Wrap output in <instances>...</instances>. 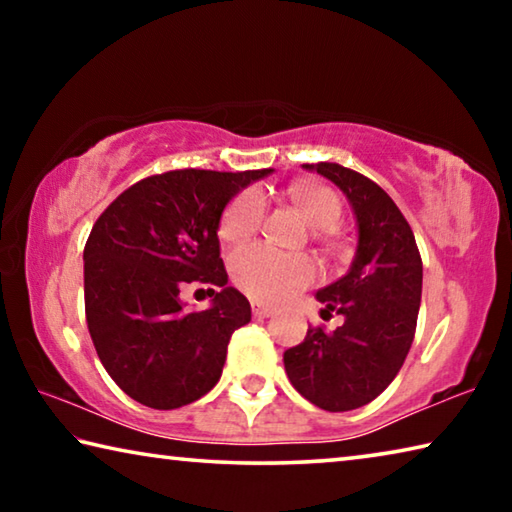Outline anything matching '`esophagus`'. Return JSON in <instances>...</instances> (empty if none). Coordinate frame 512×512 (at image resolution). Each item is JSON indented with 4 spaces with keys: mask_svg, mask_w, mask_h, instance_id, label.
Masks as SVG:
<instances>
[{
    "mask_svg": "<svg viewBox=\"0 0 512 512\" xmlns=\"http://www.w3.org/2000/svg\"><path fill=\"white\" fill-rule=\"evenodd\" d=\"M253 314L257 318H268V316L275 314V309L268 307V305H262V302H253Z\"/></svg>",
    "mask_w": 512,
    "mask_h": 512,
    "instance_id": "esophagus-1",
    "label": "esophagus"
}]
</instances>
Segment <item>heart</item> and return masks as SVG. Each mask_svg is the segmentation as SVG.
<instances>
[{"label": "heart", "instance_id": "b5f03b06", "mask_svg": "<svg viewBox=\"0 0 512 512\" xmlns=\"http://www.w3.org/2000/svg\"><path fill=\"white\" fill-rule=\"evenodd\" d=\"M300 210L318 230H334L343 219V203L336 192L323 185L300 183L291 189ZM266 219V196L262 189L250 187L225 207L221 219V237L230 244L248 241L262 228ZM237 287L250 298L277 302L314 282L316 266L309 257L287 255L266 244L239 248L230 259Z\"/></svg>", "mask_w": 512, "mask_h": 512}]
</instances>
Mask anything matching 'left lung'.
<instances>
[{
  "label": "left lung",
  "mask_w": 512,
  "mask_h": 512,
  "mask_svg": "<svg viewBox=\"0 0 512 512\" xmlns=\"http://www.w3.org/2000/svg\"><path fill=\"white\" fill-rule=\"evenodd\" d=\"M341 189L357 216L350 271L316 293L323 316H343L334 332L309 327L284 352L293 388L325 411H352L375 400L411 350L422 296V259L413 230L384 189L334 162L302 164Z\"/></svg>",
  "instance_id": "8db88e82"
}]
</instances>
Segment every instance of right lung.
<instances>
[{
  "mask_svg": "<svg viewBox=\"0 0 512 512\" xmlns=\"http://www.w3.org/2000/svg\"><path fill=\"white\" fill-rule=\"evenodd\" d=\"M271 171L160 173L128 187L94 223L83 250L85 318L103 368L135 402L180 409L221 379L250 302L228 287L216 232L225 205ZM189 281L222 287L210 310L184 311L179 289Z\"/></svg>",
  "mask_w": 512,
  "mask_h": 512,
  "instance_id": "1",
  "label": "right lung"
}]
</instances>
